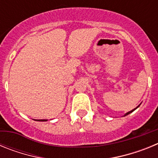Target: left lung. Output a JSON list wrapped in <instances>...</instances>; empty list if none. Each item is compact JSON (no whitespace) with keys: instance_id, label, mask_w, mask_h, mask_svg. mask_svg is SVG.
<instances>
[{"instance_id":"obj_1","label":"left lung","mask_w":158,"mask_h":158,"mask_svg":"<svg viewBox=\"0 0 158 158\" xmlns=\"http://www.w3.org/2000/svg\"><path fill=\"white\" fill-rule=\"evenodd\" d=\"M139 105H140V104H139ZM139 106H138V107H136V108H138V107H139ZM136 108H135V109H133V110H131V111H128V112H127V113H126V114H125V115H124V116H126V115H129L130 113H131V112H133V111H135V109H136Z\"/></svg>"}]
</instances>
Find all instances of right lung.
Returning a JSON list of instances; mask_svg holds the SVG:
<instances>
[{
    "mask_svg": "<svg viewBox=\"0 0 158 158\" xmlns=\"http://www.w3.org/2000/svg\"><path fill=\"white\" fill-rule=\"evenodd\" d=\"M35 121H47V119H36Z\"/></svg>",
    "mask_w": 158,
    "mask_h": 158,
    "instance_id": "obj_1",
    "label": "right lung"
}]
</instances>
